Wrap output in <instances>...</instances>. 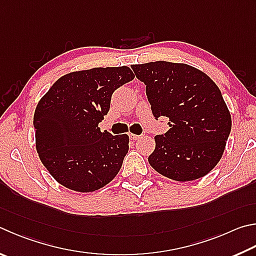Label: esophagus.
I'll return each mask as SVG.
<instances>
[{
  "label": "esophagus",
  "mask_w": 256,
  "mask_h": 256,
  "mask_svg": "<svg viewBox=\"0 0 256 256\" xmlns=\"http://www.w3.org/2000/svg\"><path fill=\"white\" fill-rule=\"evenodd\" d=\"M128 136H130V138H131V140H133V141H136V140H138V138H141V136H136V134H133V133H130Z\"/></svg>",
  "instance_id": "esophagus-1"
}]
</instances>
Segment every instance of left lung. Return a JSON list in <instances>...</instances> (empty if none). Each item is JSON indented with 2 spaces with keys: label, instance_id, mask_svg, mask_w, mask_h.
I'll return each instance as SVG.
<instances>
[{
  "label": "left lung",
  "instance_id": "1",
  "mask_svg": "<svg viewBox=\"0 0 256 256\" xmlns=\"http://www.w3.org/2000/svg\"><path fill=\"white\" fill-rule=\"evenodd\" d=\"M146 85L154 118H169L156 136L148 164L176 181L202 178L215 168L232 128L228 108L212 78L186 64L156 62L131 66Z\"/></svg>",
  "mask_w": 256,
  "mask_h": 256
}]
</instances>
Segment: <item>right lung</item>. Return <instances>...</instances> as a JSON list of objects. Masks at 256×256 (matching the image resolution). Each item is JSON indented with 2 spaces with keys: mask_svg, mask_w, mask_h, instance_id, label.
I'll return each instance as SVG.
<instances>
[{
  "mask_svg": "<svg viewBox=\"0 0 256 256\" xmlns=\"http://www.w3.org/2000/svg\"><path fill=\"white\" fill-rule=\"evenodd\" d=\"M134 78L126 66L97 67L66 74L41 97L34 125L36 148L57 182L92 192L110 184L128 151V136L98 128L115 90Z\"/></svg>",
  "mask_w": 256,
  "mask_h": 256,
  "instance_id": "obj_1",
  "label": "right lung"
}]
</instances>
